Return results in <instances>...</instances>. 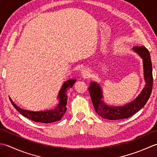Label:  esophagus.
I'll list each match as a JSON object with an SVG mask.
<instances>
[{
  "mask_svg": "<svg viewBox=\"0 0 157 157\" xmlns=\"http://www.w3.org/2000/svg\"><path fill=\"white\" fill-rule=\"evenodd\" d=\"M81 74L82 77H84V78L88 77V76H89V70H88V69H86V68L82 69Z\"/></svg>",
  "mask_w": 157,
  "mask_h": 157,
  "instance_id": "obj_1",
  "label": "esophagus"
}]
</instances>
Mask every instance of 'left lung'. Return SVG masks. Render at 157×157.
Wrapping results in <instances>:
<instances>
[{
    "label": "left lung",
    "mask_w": 157,
    "mask_h": 157,
    "mask_svg": "<svg viewBox=\"0 0 157 157\" xmlns=\"http://www.w3.org/2000/svg\"><path fill=\"white\" fill-rule=\"evenodd\" d=\"M132 50L137 53L143 62L144 78L146 85L137 97L124 105L114 106L105 104L103 100V92L99 83L91 81L89 87L91 100L96 113L99 116L108 120H119L127 119L135 114L144 106L151 95L153 78L152 62L148 50L145 47H134Z\"/></svg>",
    "instance_id": "left-lung-1"
}]
</instances>
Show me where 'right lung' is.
Segmentation results:
<instances>
[{"label": "right lung", "mask_w": 157, "mask_h": 157, "mask_svg": "<svg viewBox=\"0 0 157 157\" xmlns=\"http://www.w3.org/2000/svg\"><path fill=\"white\" fill-rule=\"evenodd\" d=\"M76 79L72 78L65 81L61 87L60 90L57 95L58 104L56 106L51 110H45L41 111H31L24 110L17 106L11 99L9 98L12 105L17 110L19 113L24 117L28 118L30 120H33L34 122H39L43 123H50L56 122L62 119L63 114L66 112V104L68 100V95H67V90L72 88L76 82Z\"/></svg>", "instance_id": "obj_1"}]
</instances>
